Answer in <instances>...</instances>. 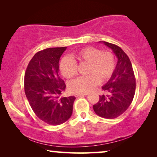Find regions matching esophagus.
I'll use <instances>...</instances> for the list:
<instances>
[{
    "mask_svg": "<svg viewBox=\"0 0 157 157\" xmlns=\"http://www.w3.org/2000/svg\"><path fill=\"white\" fill-rule=\"evenodd\" d=\"M88 95V93H80V94H76L75 96H83Z\"/></svg>",
    "mask_w": 157,
    "mask_h": 157,
    "instance_id": "34e87169",
    "label": "esophagus"
}]
</instances>
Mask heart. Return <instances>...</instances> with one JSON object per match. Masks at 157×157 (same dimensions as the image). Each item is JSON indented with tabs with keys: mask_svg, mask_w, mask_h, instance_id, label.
Here are the masks:
<instances>
[{
	"mask_svg": "<svg viewBox=\"0 0 157 157\" xmlns=\"http://www.w3.org/2000/svg\"><path fill=\"white\" fill-rule=\"evenodd\" d=\"M77 63L87 64L86 76L79 77L68 83L72 93H88L98 83L108 81L116 68L115 56L111 51H102L93 46L85 47L69 57L62 58L59 69L63 76L71 78L77 74Z\"/></svg>",
	"mask_w": 157,
	"mask_h": 157,
	"instance_id": "1",
	"label": "heart"
}]
</instances>
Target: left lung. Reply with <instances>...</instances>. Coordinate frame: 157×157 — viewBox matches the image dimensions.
Here are the masks:
<instances>
[{
	"instance_id": "8db88e82",
	"label": "left lung",
	"mask_w": 157,
	"mask_h": 157,
	"mask_svg": "<svg viewBox=\"0 0 157 157\" xmlns=\"http://www.w3.org/2000/svg\"><path fill=\"white\" fill-rule=\"evenodd\" d=\"M103 43L112 49L118 61L113 76L102 86L104 94L99 96V100L93 108L98 116L111 119L121 115L132 104L136 89V78L126 53L117 45Z\"/></svg>"
}]
</instances>
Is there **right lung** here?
<instances>
[{
	"instance_id": "1",
	"label": "right lung",
	"mask_w": 157,
	"mask_h": 157,
	"mask_svg": "<svg viewBox=\"0 0 157 157\" xmlns=\"http://www.w3.org/2000/svg\"><path fill=\"white\" fill-rule=\"evenodd\" d=\"M66 47L49 48L36 53L24 76V90L35 114L45 123L60 125L71 117L74 96L61 97L66 84L59 75L60 57Z\"/></svg>"
}]
</instances>
